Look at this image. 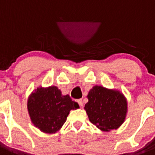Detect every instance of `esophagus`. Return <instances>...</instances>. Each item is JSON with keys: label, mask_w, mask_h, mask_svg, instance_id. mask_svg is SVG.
Segmentation results:
<instances>
[{"label": "esophagus", "mask_w": 155, "mask_h": 155, "mask_svg": "<svg viewBox=\"0 0 155 155\" xmlns=\"http://www.w3.org/2000/svg\"><path fill=\"white\" fill-rule=\"evenodd\" d=\"M77 102H78V103L79 104V105H80V106H82V105H83V102H82V99H78V101H77Z\"/></svg>", "instance_id": "1"}]
</instances>
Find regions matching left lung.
<instances>
[{
	"label": "left lung",
	"instance_id": "left-lung-1",
	"mask_svg": "<svg viewBox=\"0 0 155 155\" xmlns=\"http://www.w3.org/2000/svg\"><path fill=\"white\" fill-rule=\"evenodd\" d=\"M84 109L90 122L101 130L108 132L119 128L125 121L127 101L117 90L95 85L87 94Z\"/></svg>",
	"mask_w": 155,
	"mask_h": 155
}]
</instances>
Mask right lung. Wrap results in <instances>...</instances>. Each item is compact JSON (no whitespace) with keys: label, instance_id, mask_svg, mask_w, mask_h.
Masks as SVG:
<instances>
[{"label":"right lung","instance_id":"1","mask_svg":"<svg viewBox=\"0 0 155 155\" xmlns=\"http://www.w3.org/2000/svg\"><path fill=\"white\" fill-rule=\"evenodd\" d=\"M28 114L35 127L46 134L61 130L71 109L79 108L69 94L63 95L56 86L38 87L28 97Z\"/></svg>","mask_w":155,"mask_h":155}]
</instances>
